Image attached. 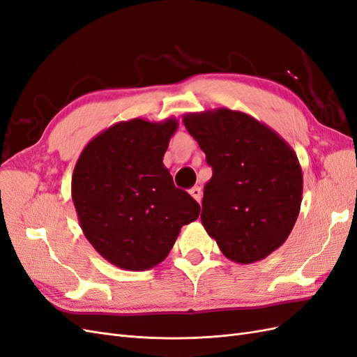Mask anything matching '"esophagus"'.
I'll return each instance as SVG.
<instances>
[{
	"mask_svg": "<svg viewBox=\"0 0 357 357\" xmlns=\"http://www.w3.org/2000/svg\"><path fill=\"white\" fill-rule=\"evenodd\" d=\"M189 193H190V195L193 197V199H197L198 202H201V198H202V190H201V188H199V186L192 188V189L189 190Z\"/></svg>",
	"mask_w": 357,
	"mask_h": 357,
	"instance_id": "1",
	"label": "esophagus"
}]
</instances>
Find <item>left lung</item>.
I'll return each instance as SVG.
<instances>
[{"mask_svg": "<svg viewBox=\"0 0 357 357\" xmlns=\"http://www.w3.org/2000/svg\"><path fill=\"white\" fill-rule=\"evenodd\" d=\"M213 176L204 186L201 222L236 264L262 261L283 245L302 201L295 150L268 125L229 109L186 113Z\"/></svg>", "mask_w": 357, "mask_h": 357, "instance_id": "8db88e82", "label": "left lung"}]
</instances>
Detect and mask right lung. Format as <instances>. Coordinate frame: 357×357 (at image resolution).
<instances>
[{
	"label": "right lung",
	"instance_id": "1",
	"mask_svg": "<svg viewBox=\"0 0 357 357\" xmlns=\"http://www.w3.org/2000/svg\"><path fill=\"white\" fill-rule=\"evenodd\" d=\"M177 128L174 117L117 122L93 137L75 162L71 197L82 231L117 268L156 266L181 226L198 219L199 204L174 186L162 162Z\"/></svg>",
	"mask_w": 357,
	"mask_h": 357
}]
</instances>
